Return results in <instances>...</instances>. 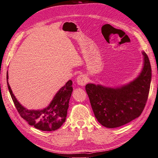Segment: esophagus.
Returning <instances> with one entry per match:
<instances>
[{"mask_svg":"<svg viewBox=\"0 0 158 158\" xmlns=\"http://www.w3.org/2000/svg\"><path fill=\"white\" fill-rule=\"evenodd\" d=\"M87 82H88L87 76L84 74L79 75L77 77V78H76V82H77V84L79 85H81V86H84V85L86 84Z\"/></svg>","mask_w":158,"mask_h":158,"instance_id":"34e87169","label":"esophagus"}]
</instances>
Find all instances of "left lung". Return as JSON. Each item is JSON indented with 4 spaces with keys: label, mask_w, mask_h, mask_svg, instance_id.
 Returning <instances> with one entry per match:
<instances>
[{
    "label": "left lung",
    "mask_w": 158,
    "mask_h": 158,
    "mask_svg": "<svg viewBox=\"0 0 158 158\" xmlns=\"http://www.w3.org/2000/svg\"><path fill=\"white\" fill-rule=\"evenodd\" d=\"M143 66L138 76L125 84L106 86L89 83L85 90L98 122L105 127L117 128L139 117L144 110L149 94L152 69L144 51Z\"/></svg>",
    "instance_id": "left-lung-1"
}]
</instances>
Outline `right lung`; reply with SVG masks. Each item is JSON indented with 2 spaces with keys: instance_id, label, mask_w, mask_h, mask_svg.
<instances>
[{
  "instance_id": "1",
  "label": "right lung",
  "mask_w": 158,
  "mask_h": 158,
  "mask_svg": "<svg viewBox=\"0 0 158 158\" xmlns=\"http://www.w3.org/2000/svg\"><path fill=\"white\" fill-rule=\"evenodd\" d=\"M6 80L9 92L20 116L29 124L43 131H54L59 129L66 121L69 101L73 88L72 80H69L54 95L50 103L41 109H28L18 102Z\"/></svg>"
}]
</instances>
